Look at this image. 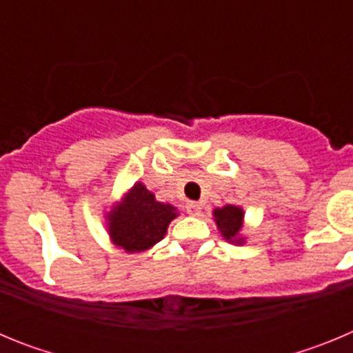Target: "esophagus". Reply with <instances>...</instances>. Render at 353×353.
<instances>
[{"label": "esophagus", "mask_w": 353, "mask_h": 353, "mask_svg": "<svg viewBox=\"0 0 353 353\" xmlns=\"http://www.w3.org/2000/svg\"><path fill=\"white\" fill-rule=\"evenodd\" d=\"M185 210H187V214L198 215L199 212H201V205H199L198 201H189V203L185 205Z\"/></svg>", "instance_id": "1"}]
</instances>
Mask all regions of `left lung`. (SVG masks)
Instances as JSON below:
<instances>
[{"mask_svg": "<svg viewBox=\"0 0 353 353\" xmlns=\"http://www.w3.org/2000/svg\"><path fill=\"white\" fill-rule=\"evenodd\" d=\"M214 215L217 228L221 230L224 239L235 240V236L239 235L240 232V228H242V217H244L242 208L233 207V205H226V207L223 208H217V210L214 212Z\"/></svg>", "mask_w": 353, "mask_h": 353, "instance_id": "8db88e82", "label": "left lung"}]
</instances>
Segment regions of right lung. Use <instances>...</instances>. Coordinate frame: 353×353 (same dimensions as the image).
<instances>
[{"instance_id": "right-lung-1", "label": "right lung", "mask_w": 353, "mask_h": 353, "mask_svg": "<svg viewBox=\"0 0 353 353\" xmlns=\"http://www.w3.org/2000/svg\"><path fill=\"white\" fill-rule=\"evenodd\" d=\"M174 217L176 212L171 205L155 201L143 183H136L123 203L109 215V235L125 251H145L164 236Z\"/></svg>"}]
</instances>
